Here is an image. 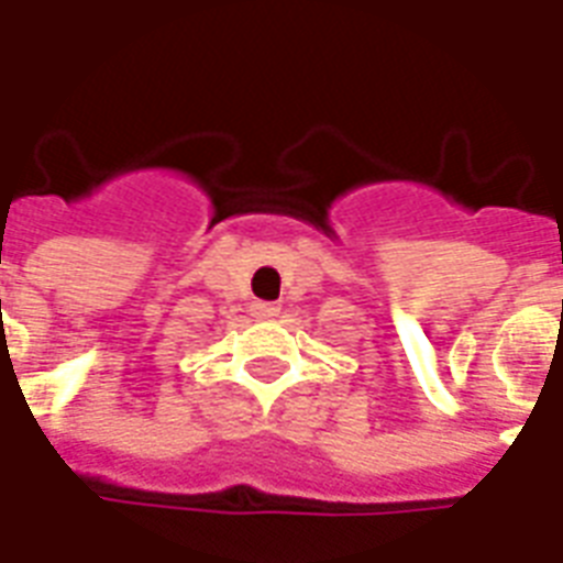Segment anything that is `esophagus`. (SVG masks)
<instances>
[{"label": "esophagus", "instance_id": "obj_1", "mask_svg": "<svg viewBox=\"0 0 563 563\" xmlns=\"http://www.w3.org/2000/svg\"><path fill=\"white\" fill-rule=\"evenodd\" d=\"M251 316L268 321V318L280 316V307H277V303H265V300H254V307H251Z\"/></svg>", "mask_w": 563, "mask_h": 563}]
</instances>
